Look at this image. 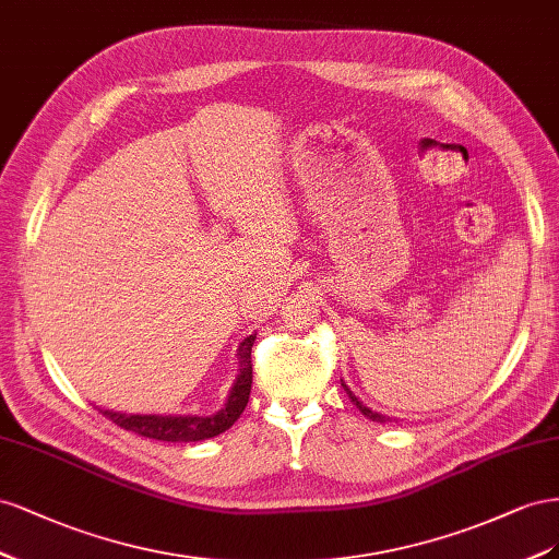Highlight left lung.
Segmentation results:
<instances>
[{"label": "left lung", "instance_id": "1", "mask_svg": "<svg viewBox=\"0 0 559 559\" xmlns=\"http://www.w3.org/2000/svg\"><path fill=\"white\" fill-rule=\"evenodd\" d=\"M342 386H344V391H346V395L350 397V403H354L362 414H365V417H368L370 421H377V424H386V421H391V417H386V414H381V412H374V409H370L368 405H362L360 401H358V397H356V393L354 391H350L346 384H344V381H342Z\"/></svg>", "mask_w": 559, "mask_h": 559}]
</instances>
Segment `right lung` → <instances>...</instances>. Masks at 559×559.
<instances>
[{
    "instance_id": "obj_1",
    "label": "right lung",
    "mask_w": 559,
    "mask_h": 559,
    "mask_svg": "<svg viewBox=\"0 0 559 559\" xmlns=\"http://www.w3.org/2000/svg\"><path fill=\"white\" fill-rule=\"evenodd\" d=\"M252 344H254V334L246 337L238 346L236 356H238V374L234 386L227 395V403L219 412L209 414H126V412H115V409H100L109 421H115L117 426L133 430V433L142 438H152V440H164V442H199V440H209L219 433H225L227 428L234 426V421L241 417L248 397H250V386H252Z\"/></svg>"
}]
</instances>
